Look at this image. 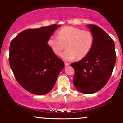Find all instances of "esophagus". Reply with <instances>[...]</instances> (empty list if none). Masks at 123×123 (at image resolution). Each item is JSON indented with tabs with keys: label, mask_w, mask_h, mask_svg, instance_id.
I'll return each instance as SVG.
<instances>
[{
	"label": "esophagus",
	"mask_w": 123,
	"mask_h": 123,
	"mask_svg": "<svg viewBox=\"0 0 123 123\" xmlns=\"http://www.w3.org/2000/svg\"><path fill=\"white\" fill-rule=\"evenodd\" d=\"M69 65V63H67V62H65V66L67 67V66H68Z\"/></svg>",
	"instance_id": "34e87169"
}]
</instances>
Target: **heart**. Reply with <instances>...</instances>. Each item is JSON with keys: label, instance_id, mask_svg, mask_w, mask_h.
Segmentation results:
<instances>
[{"label": "heart", "instance_id": "1", "mask_svg": "<svg viewBox=\"0 0 123 123\" xmlns=\"http://www.w3.org/2000/svg\"><path fill=\"white\" fill-rule=\"evenodd\" d=\"M48 43L57 56L61 55L67 45L68 50L62 55V58L65 61H70L75 58L81 59L87 55L93 46V36L89 31L68 26L59 30L58 36H50Z\"/></svg>", "mask_w": 123, "mask_h": 123}]
</instances>
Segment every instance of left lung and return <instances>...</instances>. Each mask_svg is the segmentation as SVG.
Wrapping results in <instances>:
<instances>
[{
  "instance_id": "8db88e82",
  "label": "left lung",
  "mask_w": 123,
  "mask_h": 123,
  "mask_svg": "<svg viewBox=\"0 0 123 123\" xmlns=\"http://www.w3.org/2000/svg\"><path fill=\"white\" fill-rule=\"evenodd\" d=\"M93 36L86 56L71 64L74 69L73 83L80 92L92 94L104 87L110 79L116 61L115 44L110 36L95 25H87Z\"/></svg>"
}]
</instances>
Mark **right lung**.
I'll return each instance as SVG.
<instances>
[{
    "instance_id": "add662e5",
    "label": "right lung",
    "mask_w": 123,
    "mask_h": 123,
    "mask_svg": "<svg viewBox=\"0 0 123 123\" xmlns=\"http://www.w3.org/2000/svg\"><path fill=\"white\" fill-rule=\"evenodd\" d=\"M60 27L56 24L24 30L9 47V64L16 80L31 93L44 95L52 90L64 62L48 44Z\"/></svg>"
}]
</instances>
